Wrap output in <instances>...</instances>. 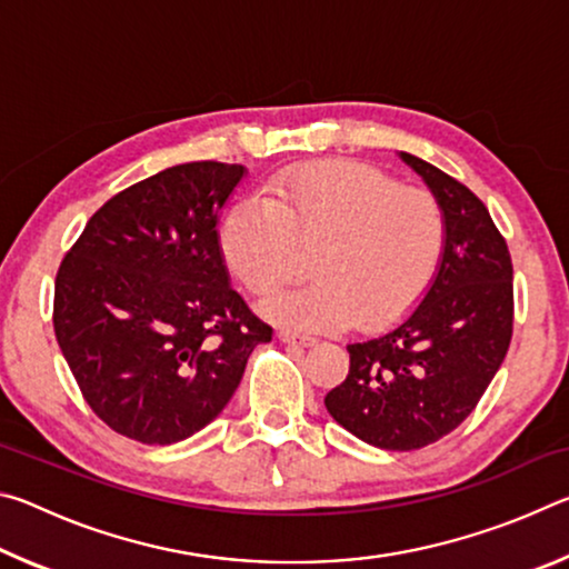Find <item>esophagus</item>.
Returning <instances> with one entry per match:
<instances>
[{
  "label": "esophagus",
  "instance_id": "obj_1",
  "mask_svg": "<svg viewBox=\"0 0 569 569\" xmlns=\"http://www.w3.org/2000/svg\"><path fill=\"white\" fill-rule=\"evenodd\" d=\"M278 341L296 343V346H313L316 343L313 336H301V333H293V331H278Z\"/></svg>",
  "mask_w": 569,
  "mask_h": 569
}]
</instances>
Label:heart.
Returning a JSON list of instances; mask_svg holds the SVG:
<instances>
[{
	"label": "heart",
	"mask_w": 569,
	"mask_h": 569,
	"mask_svg": "<svg viewBox=\"0 0 569 569\" xmlns=\"http://www.w3.org/2000/svg\"><path fill=\"white\" fill-rule=\"evenodd\" d=\"M220 253L250 293L293 271L296 243L319 240L313 281L266 296L261 311L293 329H373L419 301L445 250V213L423 190L401 188L361 162H311L240 198L218 230Z\"/></svg>",
	"instance_id": "obj_1"
}]
</instances>
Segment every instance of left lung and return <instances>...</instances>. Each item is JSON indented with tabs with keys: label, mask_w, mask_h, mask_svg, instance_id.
Listing matches in <instances>:
<instances>
[{
	"label": "left lung",
	"mask_w": 569,
	"mask_h": 569,
	"mask_svg": "<svg viewBox=\"0 0 569 569\" xmlns=\"http://www.w3.org/2000/svg\"><path fill=\"white\" fill-rule=\"evenodd\" d=\"M445 213V250L421 303L377 339L349 343V377L326 409L366 445L411 451L455 431L502 366L512 341V258L485 203L409 152Z\"/></svg>",
	"instance_id": "8db88e82"
}]
</instances>
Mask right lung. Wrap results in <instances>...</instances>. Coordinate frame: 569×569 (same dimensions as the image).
Listing matches in <instances>:
<instances>
[{
    "label": "right lung",
    "instance_id": "add662e5",
    "mask_svg": "<svg viewBox=\"0 0 569 569\" xmlns=\"http://www.w3.org/2000/svg\"><path fill=\"white\" fill-rule=\"evenodd\" d=\"M243 166L182 162L112 196L62 258L54 336L118 435L176 445L213 421L273 329L230 288L220 210Z\"/></svg>",
    "mask_w": 569,
    "mask_h": 569
}]
</instances>
